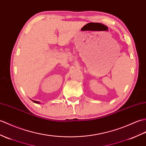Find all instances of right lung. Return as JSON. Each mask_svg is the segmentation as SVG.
Instances as JSON below:
<instances>
[{
  "instance_id": "right-lung-1",
  "label": "right lung",
  "mask_w": 146,
  "mask_h": 146,
  "mask_svg": "<svg viewBox=\"0 0 146 146\" xmlns=\"http://www.w3.org/2000/svg\"><path fill=\"white\" fill-rule=\"evenodd\" d=\"M33 101V102H34L35 103H36V104H39L40 103V102H39V101H33V100H32Z\"/></svg>"
}]
</instances>
